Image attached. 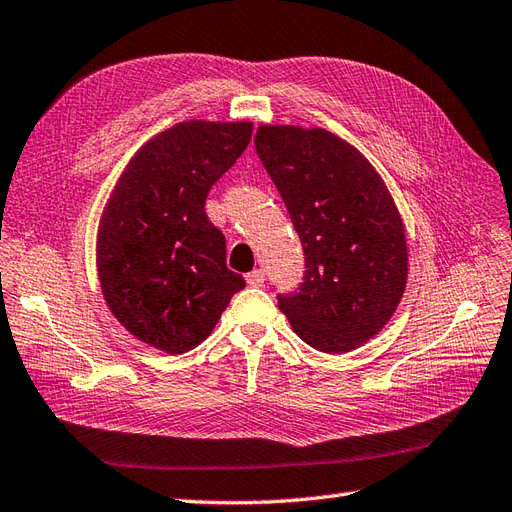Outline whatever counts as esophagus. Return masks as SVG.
<instances>
[{
  "mask_svg": "<svg viewBox=\"0 0 512 512\" xmlns=\"http://www.w3.org/2000/svg\"><path fill=\"white\" fill-rule=\"evenodd\" d=\"M264 281H266V274H264V270H253V272H248V274H246V283H248V285H253V287L264 285Z\"/></svg>",
  "mask_w": 512,
  "mask_h": 512,
  "instance_id": "1",
  "label": "esophagus"
}]
</instances>
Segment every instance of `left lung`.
I'll use <instances>...</instances> for the list:
<instances>
[{"instance_id":"1","label":"left lung","mask_w":512,"mask_h":512,"mask_svg":"<svg viewBox=\"0 0 512 512\" xmlns=\"http://www.w3.org/2000/svg\"><path fill=\"white\" fill-rule=\"evenodd\" d=\"M255 149L281 192L305 251V281L277 296L294 333L344 355L391 320L409 274V248L383 177L322 127L259 125Z\"/></svg>"}]
</instances>
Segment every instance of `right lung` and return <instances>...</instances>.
<instances>
[{
  "label": "right lung",
  "instance_id": "1",
  "mask_svg": "<svg viewBox=\"0 0 512 512\" xmlns=\"http://www.w3.org/2000/svg\"><path fill=\"white\" fill-rule=\"evenodd\" d=\"M253 123L183 121L131 157L97 233L101 292L114 318L168 355L199 346L235 292L225 235L205 214L207 192L248 147Z\"/></svg>",
  "mask_w": 512,
  "mask_h": 512
}]
</instances>
